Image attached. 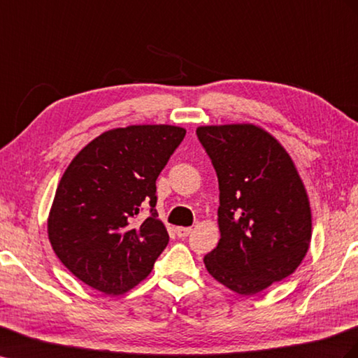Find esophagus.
Masks as SVG:
<instances>
[{
  "mask_svg": "<svg viewBox=\"0 0 358 358\" xmlns=\"http://www.w3.org/2000/svg\"><path fill=\"white\" fill-rule=\"evenodd\" d=\"M192 231L191 227H176V234L179 238H187Z\"/></svg>",
  "mask_w": 358,
  "mask_h": 358,
  "instance_id": "obj_1",
  "label": "esophagus"
}]
</instances>
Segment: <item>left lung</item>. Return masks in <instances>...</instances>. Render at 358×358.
Segmentation results:
<instances>
[{
	"mask_svg": "<svg viewBox=\"0 0 358 358\" xmlns=\"http://www.w3.org/2000/svg\"><path fill=\"white\" fill-rule=\"evenodd\" d=\"M220 188L218 245L205 256L217 282L255 295L291 275L312 238V214L291 157L255 124L196 131Z\"/></svg>",
	"mask_w": 358,
	"mask_h": 358,
	"instance_id": "left-lung-1",
	"label": "left lung"
}]
</instances>
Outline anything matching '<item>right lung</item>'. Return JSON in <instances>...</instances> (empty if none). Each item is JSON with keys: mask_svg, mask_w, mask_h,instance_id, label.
Instances as JSON below:
<instances>
[{"mask_svg": "<svg viewBox=\"0 0 358 358\" xmlns=\"http://www.w3.org/2000/svg\"><path fill=\"white\" fill-rule=\"evenodd\" d=\"M185 134L170 124L111 129L66 169L48 235L57 257L81 282L120 295L150 274L169 244L157 218V179ZM146 206L150 215L138 219Z\"/></svg>", "mask_w": 358, "mask_h": 358, "instance_id": "right-lung-1", "label": "right lung"}]
</instances>
